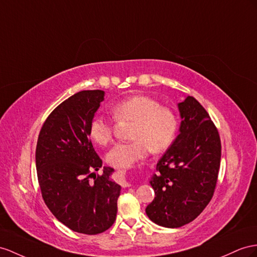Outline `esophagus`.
<instances>
[{
	"label": "esophagus",
	"mask_w": 257,
	"mask_h": 257,
	"mask_svg": "<svg viewBox=\"0 0 257 257\" xmlns=\"http://www.w3.org/2000/svg\"><path fill=\"white\" fill-rule=\"evenodd\" d=\"M122 186L123 187H129V183L126 181V179H124V178L122 179Z\"/></svg>",
	"instance_id": "esophagus-1"
}]
</instances>
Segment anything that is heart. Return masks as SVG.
I'll use <instances>...</instances> for the list:
<instances>
[{
  "label": "heart",
  "mask_w": 257,
  "mask_h": 257,
  "mask_svg": "<svg viewBox=\"0 0 257 257\" xmlns=\"http://www.w3.org/2000/svg\"><path fill=\"white\" fill-rule=\"evenodd\" d=\"M116 120L135 121L130 143H118L107 153V162L117 168H127L142 160L151 150L160 153L167 150L178 133V117L173 109L162 106L153 97L133 95L111 106ZM89 136L95 143L106 146L113 140V123L96 115L90 120Z\"/></svg>",
  "instance_id": "heart-1"
}]
</instances>
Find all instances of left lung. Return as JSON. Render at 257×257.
<instances>
[{
  "mask_svg": "<svg viewBox=\"0 0 257 257\" xmlns=\"http://www.w3.org/2000/svg\"><path fill=\"white\" fill-rule=\"evenodd\" d=\"M180 134L150 180L155 197L146 212L153 222L179 228L191 222L212 200L220 167L218 130L193 96L178 104Z\"/></svg>",
  "mask_w": 257,
  "mask_h": 257,
  "instance_id": "1",
  "label": "left lung"
}]
</instances>
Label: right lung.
Segmentation results:
<instances>
[{
  "instance_id": "add662e5",
  "label": "right lung",
  "mask_w": 257,
  "mask_h": 257,
  "mask_svg": "<svg viewBox=\"0 0 257 257\" xmlns=\"http://www.w3.org/2000/svg\"><path fill=\"white\" fill-rule=\"evenodd\" d=\"M104 100V91L71 95L52 111L39 134L36 167L44 203L72 231L97 234L116 220L120 186L109 179L89 136V123ZM94 180L92 181L91 178Z\"/></svg>"
}]
</instances>
